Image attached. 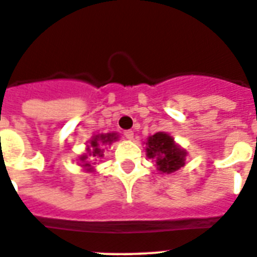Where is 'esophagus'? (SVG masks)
I'll return each mask as SVG.
<instances>
[{"label": "esophagus", "instance_id": "obj_1", "mask_svg": "<svg viewBox=\"0 0 257 257\" xmlns=\"http://www.w3.org/2000/svg\"><path fill=\"white\" fill-rule=\"evenodd\" d=\"M124 138L128 140H133L134 139V131L133 130H126L124 131Z\"/></svg>", "mask_w": 257, "mask_h": 257}]
</instances>
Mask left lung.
I'll list each match as a JSON object with an SVG mask.
<instances>
[{
    "label": "left lung",
    "instance_id": "1",
    "mask_svg": "<svg viewBox=\"0 0 257 257\" xmlns=\"http://www.w3.org/2000/svg\"><path fill=\"white\" fill-rule=\"evenodd\" d=\"M145 151L148 158L156 160L157 169L161 174H172L185 165L187 152L175 144L169 134L157 133L149 136Z\"/></svg>",
    "mask_w": 257,
    "mask_h": 257
}]
</instances>
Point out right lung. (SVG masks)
<instances>
[{"instance_id":"obj_1","label":"right lung","mask_w":257,"mask_h":257,"mask_svg":"<svg viewBox=\"0 0 257 257\" xmlns=\"http://www.w3.org/2000/svg\"><path fill=\"white\" fill-rule=\"evenodd\" d=\"M118 135L115 133L110 134H99V135L94 136L91 140H90V144L87 145V153L79 156V161L83 163L81 165L82 167H85L86 171H94V167L92 165L94 163H90L87 160H97V158H101L104 157V149L100 148V145L104 144H112L113 142H117Z\"/></svg>"}]
</instances>
